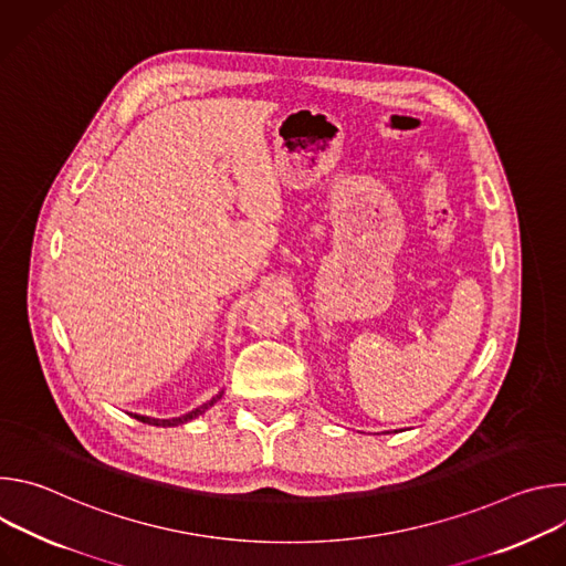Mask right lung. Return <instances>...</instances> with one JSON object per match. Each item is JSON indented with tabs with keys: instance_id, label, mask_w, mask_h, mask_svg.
I'll return each instance as SVG.
<instances>
[{
	"instance_id": "add662e5",
	"label": "right lung",
	"mask_w": 566,
	"mask_h": 566,
	"mask_svg": "<svg viewBox=\"0 0 566 566\" xmlns=\"http://www.w3.org/2000/svg\"><path fill=\"white\" fill-rule=\"evenodd\" d=\"M221 398V391L212 398V400H208V402H203L201 408H197V410H192L190 415H186V417H179V419H149V417H138V415H134V419H138L140 423H147V426H156V428H172V426H181V423H186V421H190V419H195V417H199V415H203L208 408H212L214 402Z\"/></svg>"
}]
</instances>
